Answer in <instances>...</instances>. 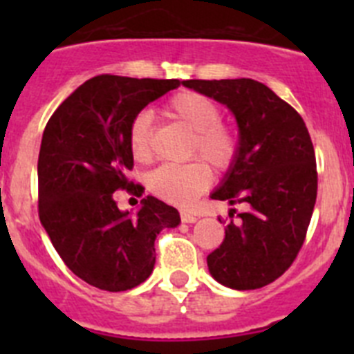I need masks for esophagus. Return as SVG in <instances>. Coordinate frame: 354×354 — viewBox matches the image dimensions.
<instances>
[{"mask_svg":"<svg viewBox=\"0 0 354 354\" xmlns=\"http://www.w3.org/2000/svg\"><path fill=\"white\" fill-rule=\"evenodd\" d=\"M196 220H198V218H196L195 214H192V212H180V221H183V223H195Z\"/></svg>","mask_w":354,"mask_h":354,"instance_id":"obj_1","label":"esophagus"}]
</instances>
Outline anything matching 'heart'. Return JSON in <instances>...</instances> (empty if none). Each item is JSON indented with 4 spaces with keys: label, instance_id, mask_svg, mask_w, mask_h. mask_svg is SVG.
Returning a JSON list of instances; mask_svg holds the SVG:
<instances>
[{
    "label": "heart",
    "instance_id": "obj_1",
    "mask_svg": "<svg viewBox=\"0 0 354 354\" xmlns=\"http://www.w3.org/2000/svg\"><path fill=\"white\" fill-rule=\"evenodd\" d=\"M167 113L193 133L189 156L200 158L184 165H162L149 175L152 195L168 204H193L211 186V168L225 171L232 167L239 152L236 131L223 124L220 106L193 90H183L168 99ZM152 115L140 111L129 126V149L136 161H149L152 156ZM205 160L208 162H203Z\"/></svg>",
    "mask_w": 354,
    "mask_h": 354
}]
</instances>
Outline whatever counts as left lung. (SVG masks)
<instances>
[{
  "mask_svg": "<svg viewBox=\"0 0 354 354\" xmlns=\"http://www.w3.org/2000/svg\"><path fill=\"white\" fill-rule=\"evenodd\" d=\"M183 84L227 106L239 127L237 159L211 198L248 209L207 255L209 271L230 289H261L289 270L305 241L317 196L310 134L292 106L255 80Z\"/></svg>",
  "mask_w": 354,
  "mask_h": 354,
  "instance_id": "1",
  "label": "left lung"
}]
</instances>
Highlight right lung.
<instances>
[{
  "instance_id": "obj_1",
  "label": "right lung",
  "mask_w": 354,
  "mask_h": 354,
  "mask_svg": "<svg viewBox=\"0 0 354 354\" xmlns=\"http://www.w3.org/2000/svg\"><path fill=\"white\" fill-rule=\"evenodd\" d=\"M179 80H136L102 74L58 106L44 129L39 154V216L72 273L97 289L140 286L156 264L154 241L180 223L179 211L154 196L136 214L120 211L113 193L142 196L133 170L129 126L149 102Z\"/></svg>"
}]
</instances>
